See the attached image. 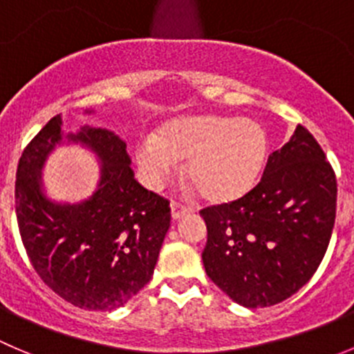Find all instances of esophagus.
<instances>
[{
	"label": "esophagus",
	"instance_id": "obj_1",
	"mask_svg": "<svg viewBox=\"0 0 354 354\" xmlns=\"http://www.w3.org/2000/svg\"><path fill=\"white\" fill-rule=\"evenodd\" d=\"M170 212H171V218H174V221H179L183 215L189 214L191 208L184 207V205H180V203H175V201H174V203L170 205Z\"/></svg>",
	"mask_w": 354,
	"mask_h": 354
}]
</instances>
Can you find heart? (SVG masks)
<instances>
[{"instance_id":"1","label":"heart","mask_w":354,"mask_h":354,"mask_svg":"<svg viewBox=\"0 0 354 354\" xmlns=\"http://www.w3.org/2000/svg\"><path fill=\"white\" fill-rule=\"evenodd\" d=\"M268 156V137L252 120L218 114L175 118L154 133L153 142L137 147L147 184L161 186L187 160L186 175L210 203H231L257 184Z\"/></svg>"}]
</instances>
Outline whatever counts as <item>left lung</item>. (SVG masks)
I'll return each mask as SVG.
<instances>
[{
    "label": "left lung",
    "instance_id": "left-lung-1",
    "mask_svg": "<svg viewBox=\"0 0 354 354\" xmlns=\"http://www.w3.org/2000/svg\"><path fill=\"white\" fill-rule=\"evenodd\" d=\"M337 183L315 137L299 124L269 154L247 196L200 212L207 224L208 278L245 308H266L301 290L325 255Z\"/></svg>",
    "mask_w": 354,
    "mask_h": 354
}]
</instances>
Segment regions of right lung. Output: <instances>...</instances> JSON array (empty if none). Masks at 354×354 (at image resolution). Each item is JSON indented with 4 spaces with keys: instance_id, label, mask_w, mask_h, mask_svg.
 <instances>
[{
    "instance_id": "obj_1",
    "label": "right lung",
    "mask_w": 354,
    "mask_h": 354,
    "mask_svg": "<svg viewBox=\"0 0 354 354\" xmlns=\"http://www.w3.org/2000/svg\"><path fill=\"white\" fill-rule=\"evenodd\" d=\"M86 109L85 114H92ZM80 145L100 163L94 193L80 202L46 194L42 168L59 147ZM127 142L109 129L62 130V114L39 130L17 167L15 212L36 272L64 301L111 311L151 280L170 227L168 201L133 177Z\"/></svg>"
}]
</instances>
